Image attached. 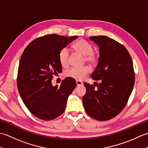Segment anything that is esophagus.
Returning <instances> with one entry per match:
<instances>
[{"label":"esophagus","mask_w":148,"mask_h":148,"mask_svg":"<svg viewBox=\"0 0 148 148\" xmlns=\"http://www.w3.org/2000/svg\"><path fill=\"white\" fill-rule=\"evenodd\" d=\"M76 84H77V86H80L81 85H83V84L80 81H76Z\"/></svg>","instance_id":"34e87169"}]
</instances>
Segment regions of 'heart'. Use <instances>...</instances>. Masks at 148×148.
<instances>
[{"label": "heart", "mask_w": 148, "mask_h": 148, "mask_svg": "<svg viewBox=\"0 0 148 148\" xmlns=\"http://www.w3.org/2000/svg\"><path fill=\"white\" fill-rule=\"evenodd\" d=\"M72 48L75 51L84 56V60L90 64H94L97 61L95 55L93 53V46L84 39H79L74 42L72 45ZM69 51L64 48L62 49L58 53V60L62 67H66L69 62ZM90 69L88 67L81 68L72 67L65 72V76L73 78L76 80H82L89 73Z\"/></svg>", "instance_id": "1"}]
</instances>
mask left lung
I'll use <instances>...</instances> for the list:
<instances>
[{
    "mask_svg": "<svg viewBox=\"0 0 148 148\" xmlns=\"http://www.w3.org/2000/svg\"><path fill=\"white\" fill-rule=\"evenodd\" d=\"M90 39L99 47L98 65L91 75L97 83H84L86 92L83 103L86 113L99 121L114 118L126 106L135 83L132 58L124 46L105 36Z\"/></svg>",
    "mask_w": 148,
    "mask_h": 148,
    "instance_id": "8db88e82",
    "label": "left lung"
}]
</instances>
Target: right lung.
<instances>
[{
	"label": "right lung",
	"instance_id": "obj_1",
	"mask_svg": "<svg viewBox=\"0 0 148 148\" xmlns=\"http://www.w3.org/2000/svg\"><path fill=\"white\" fill-rule=\"evenodd\" d=\"M77 37L56 34L40 37L22 53L18 71V90L25 105L37 118L52 120L64 112L76 83L67 77L58 87L53 86L51 80L54 75L62 71L58 60L60 51Z\"/></svg>",
	"mask_w": 148,
	"mask_h": 148
}]
</instances>
